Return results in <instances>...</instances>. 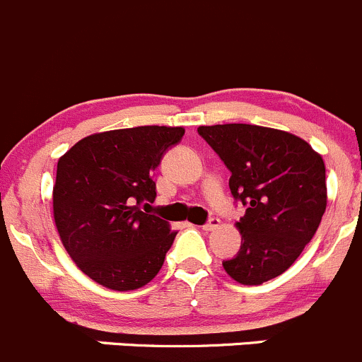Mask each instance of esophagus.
<instances>
[{
  "instance_id": "obj_1",
  "label": "esophagus",
  "mask_w": 362,
  "mask_h": 362,
  "mask_svg": "<svg viewBox=\"0 0 362 362\" xmlns=\"http://www.w3.org/2000/svg\"><path fill=\"white\" fill-rule=\"evenodd\" d=\"M219 226H221V221L217 219V217H210L209 223L203 224V230H205V231H212V230H216V228H219Z\"/></svg>"
}]
</instances>
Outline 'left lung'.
<instances>
[{
	"label": "left lung",
	"mask_w": 362,
	"mask_h": 362,
	"mask_svg": "<svg viewBox=\"0 0 362 362\" xmlns=\"http://www.w3.org/2000/svg\"><path fill=\"white\" fill-rule=\"evenodd\" d=\"M198 132L231 171V194L245 205L235 224L240 251L223 262L224 270L242 285L278 278L299 258L325 212L324 159L279 129L224 124L202 125Z\"/></svg>",
	"instance_id": "8db88e82"
}]
</instances>
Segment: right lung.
<instances>
[{"mask_svg":"<svg viewBox=\"0 0 362 362\" xmlns=\"http://www.w3.org/2000/svg\"><path fill=\"white\" fill-rule=\"evenodd\" d=\"M184 127L143 125L97 132L58 160L52 214L59 238L88 278L127 292L152 281L177 231L143 212L153 203L152 171Z\"/></svg>","mask_w":362,"mask_h":362,"instance_id":"obj_1","label":"right lung"}]
</instances>
